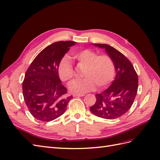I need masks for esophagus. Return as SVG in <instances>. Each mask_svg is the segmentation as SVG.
Listing matches in <instances>:
<instances>
[{
  "instance_id": "esophagus-1",
  "label": "esophagus",
  "mask_w": 160,
  "mask_h": 160,
  "mask_svg": "<svg viewBox=\"0 0 160 160\" xmlns=\"http://www.w3.org/2000/svg\"><path fill=\"white\" fill-rule=\"evenodd\" d=\"M84 95H85L84 94H80V93L73 94V97H83Z\"/></svg>"
}]
</instances>
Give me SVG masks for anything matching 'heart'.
Returning a JSON list of instances; mask_svg holds the SVG:
<instances>
[{
	"label": "heart",
	"instance_id": "obj_1",
	"mask_svg": "<svg viewBox=\"0 0 160 160\" xmlns=\"http://www.w3.org/2000/svg\"><path fill=\"white\" fill-rule=\"evenodd\" d=\"M80 67L85 68L84 78L74 80L69 84V89L73 92H84L92 91L96 86L103 88L112 82L115 76V65L108 55H98L91 49H84L74 53ZM57 73L61 80L68 82L74 76V71L70 60L64 57L60 61Z\"/></svg>",
	"mask_w": 160,
	"mask_h": 160
}]
</instances>
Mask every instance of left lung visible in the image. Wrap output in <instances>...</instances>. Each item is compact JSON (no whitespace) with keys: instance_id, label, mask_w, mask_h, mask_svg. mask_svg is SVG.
<instances>
[{"instance_id":"obj_1","label":"left lung","mask_w":160,"mask_h":160,"mask_svg":"<svg viewBox=\"0 0 160 160\" xmlns=\"http://www.w3.org/2000/svg\"><path fill=\"white\" fill-rule=\"evenodd\" d=\"M104 48L113 61L116 71L112 85L95 95L97 101L90 111L104 119L113 120L124 115L132 106L138 90V76L130 60L108 44H94Z\"/></svg>"}]
</instances>
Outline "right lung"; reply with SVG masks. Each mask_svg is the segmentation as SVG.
Instances as JSON below:
<instances>
[{
	"mask_svg": "<svg viewBox=\"0 0 160 160\" xmlns=\"http://www.w3.org/2000/svg\"><path fill=\"white\" fill-rule=\"evenodd\" d=\"M76 44L59 41L47 47L35 57L23 81L24 101L34 118L42 122L55 120L65 112L72 96L61 82L57 68L65 55Z\"/></svg>",
	"mask_w": 160,
	"mask_h": 160,
	"instance_id": "add662e5",
	"label": "right lung"
}]
</instances>
